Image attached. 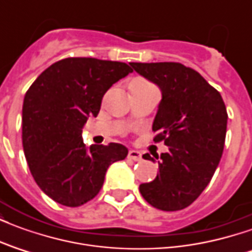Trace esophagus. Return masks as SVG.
<instances>
[{
	"mask_svg": "<svg viewBox=\"0 0 252 252\" xmlns=\"http://www.w3.org/2000/svg\"><path fill=\"white\" fill-rule=\"evenodd\" d=\"M128 158L133 159V160H140L142 159V153L137 151V150H129L128 153Z\"/></svg>",
	"mask_w": 252,
	"mask_h": 252,
	"instance_id": "34e87169",
	"label": "esophagus"
}]
</instances>
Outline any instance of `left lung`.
<instances>
[{
  "instance_id": "left-lung-1",
  "label": "left lung",
  "mask_w": 252,
  "mask_h": 252,
  "mask_svg": "<svg viewBox=\"0 0 252 252\" xmlns=\"http://www.w3.org/2000/svg\"><path fill=\"white\" fill-rule=\"evenodd\" d=\"M135 71L162 90L153 124L154 142L169 153L159 157V174L139 190L150 205L181 211L198 198L221 159L227 109L221 95L200 72L175 62L131 63ZM143 158L155 162L148 154Z\"/></svg>"
}]
</instances>
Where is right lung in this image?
I'll use <instances>...</instances> for the list:
<instances>
[{
	"instance_id": "right-lung-1",
	"label": "right lung",
	"mask_w": 252,
	"mask_h": 252,
	"mask_svg": "<svg viewBox=\"0 0 252 252\" xmlns=\"http://www.w3.org/2000/svg\"><path fill=\"white\" fill-rule=\"evenodd\" d=\"M133 70L123 62L66 58L46 68L23 104V147L31 174L58 204L81 206L98 194L110 164L126 159L119 143L86 148L82 128L97 117L108 89Z\"/></svg>"
}]
</instances>
